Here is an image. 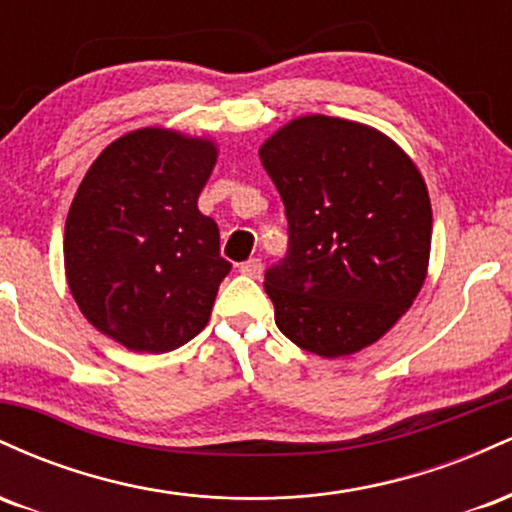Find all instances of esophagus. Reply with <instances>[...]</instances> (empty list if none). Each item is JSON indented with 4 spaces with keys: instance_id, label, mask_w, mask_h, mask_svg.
Listing matches in <instances>:
<instances>
[{
    "instance_id": "1",
    "label": "esophagus",
    "mask_w": 512,
    "mask_h": 512,
    "mask_svg": "<svg viewBox=\"0 0 512 512\" xmlns=\"http://www.w3.org/2000/svg\"><path fill=\"white\" fill-rule=\"evenodd\" d=\"M238 269H240V274L252 276V279H260V276H262V260H257V257H250V260L240 262Z\"/></svg>"
}]
</instances>
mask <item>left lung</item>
Wrapping results in <instances>:
<instances>
[{
    "label": "left lung",
    "mask_w": 512,
    "mask_h": 512,
    "mask_svg": "<svg viewBox=\"0 0 512 512\" xmlns=\"http://www.w3.org/2000/svg\"><path fill=\"white\" fill-rule=\"evenodd\" d=\"M289 221L264 272L281 334L310 354H356L409 310L431 255V199L411 158L378 129L298 117L260 149Z\"/></svg>",
    "instance_id": "8db88e82"
}]
</instances>
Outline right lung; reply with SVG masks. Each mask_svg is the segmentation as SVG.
<instances>
[{
  "instance_id": "right-lung-1",
  "label": "right lung",
  "mask_w": 512,
  "mask_h": 512,
  "mask_svg": "<svg viewBox=\"0 0 512 512\" xmlns=\"http://www.w3.org/2000/svg\"><path fill=\"white\" fill-rule=\"evenodd\" d=\"M216 146L146 127L88 168L64 226V267L96 330L132 351L166 354L207 327L231 272L219 226L197 209Z\"/></svg>"
}]
</instances>
